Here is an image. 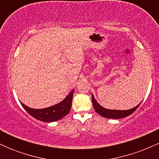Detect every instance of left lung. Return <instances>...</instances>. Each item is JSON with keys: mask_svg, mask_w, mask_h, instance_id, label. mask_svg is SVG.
I'll return each mask as SVG.
<instances>
[{"mask_svg": "<svg viewBox=\"0 0 159 159\" xmlns=\"http://www.w3.org/2000/svg\"><path fill=\"white\" fill-rule=\"evenodd\" d=\"M92 102L96 112H97L98 114H100L101 116H104V117L109 118V119H120V118L126 117V116H129L130 114H132L140 105V103L138 106L133 107L132 109H129V110H125V111L109 110V109H106L105 108V107H102L101 105H100L96 101V99H95L93 95H92Z\"/></svg>", "mask_w": 159, "mask_h": 159, "instance_id": "1", "label": "left lung"}]
</instances>
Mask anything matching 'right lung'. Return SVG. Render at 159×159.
Returning <instances> with one entry per match:
<instances>
[{
    "instance_id": "1",
    "label": "right lung",
    "mask_w": 159,
    "mask_h": 159,
    "mask_svg": "<svg viewBox=\"0 0 159 159\" xmlns=\"http://www.w3.org/2000/svg\"><path fill=\"white\" fill-rule=\"evenodd\" d=\"M73 93L74 90H72L70 93L67 96V97L64 100H63L61 102L57 104L54 106L46 107V108L33 109L26 106L21 102V105L29 114L31 115L36 120L46 122V123L54 122L62 119L69 113L71 107H72Z\"/></svg>"
}]
</instances>
